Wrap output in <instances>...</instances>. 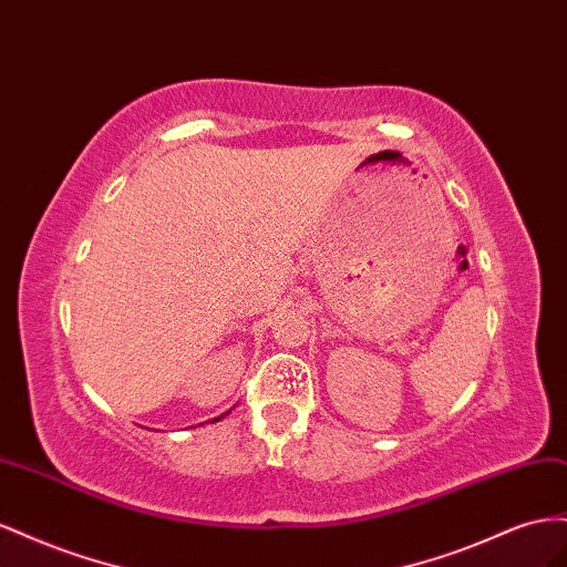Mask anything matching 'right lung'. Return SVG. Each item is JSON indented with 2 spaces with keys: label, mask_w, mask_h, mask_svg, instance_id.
Returning <instances> with one entry per match:
<instances>
[{
  "label": "right lung",
  "mask_w": 567,
  "mask_h": 567,
  "mask_svg": "<svg viewBox=\"0 0 567 567\" xmlns=\"http://www.w3.org/2000/svg\"><path fill=\"white\" fill-rule=\"evenodd\" d=\"M230 411H233V409H230ZM230 411H225V413H223V415H218V417H214V420H220V417H225V415H228V413H230Z\"/></svg>",
  "instance_id": "1"
}]
</instances>
